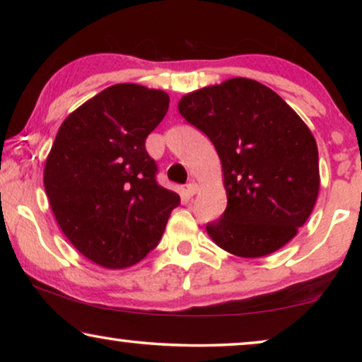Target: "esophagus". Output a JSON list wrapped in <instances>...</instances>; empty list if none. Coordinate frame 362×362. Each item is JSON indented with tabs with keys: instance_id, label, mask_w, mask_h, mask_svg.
I'll use <instances>...</instances> for the list:
<instances>
[{
	"instance_id": "34e87169",
	"label": "esophagus",
	"mask_w": 362,
	"mask_h": 362,
	"mask_svg": "<svg viewBox=\"0 0 362 362\" xmlns=\"http://www.w3.org/2000/svg\"><path fill=\"white\" fill-rule=\"evenodd\" d=\"M197 189H199V186H197L196 182H189V185H186V194L187 196H194Z\"/></svg>"
}]
</instances>
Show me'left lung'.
Listing matches in <instances>:
<instances>
[{"mask_svg":"<svg viewBox=\"0 0 362 362\" xmlns=\"http://www.w3.org/2000/svg\"><path fill=\"white\" fill-rule=\"evenodd\" d=\"M180 113L216 146L227 207L207 234L230 254L257 259L293 239L318 197V148L284 98L252 78L187 93Z\"/></svg>","mask_w":362,"mask_h":362,"instance_id":"obj_1","label":"left lung"}]
</instances>
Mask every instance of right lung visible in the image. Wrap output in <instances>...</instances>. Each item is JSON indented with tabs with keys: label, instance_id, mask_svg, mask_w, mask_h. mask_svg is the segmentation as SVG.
<instances>
[{
	"label": "right lung",
	"instance_id": "obj_1",
	"mask_svg": "<svg viewBox=\"0 0 362 362\" xmlns=\"http://www.w3.org/2000/svg\"><path fill=\"white\" fill-rule=\"evenodd\" d=\"M170 97L117 83L72 112L44 168V187L71 244L105 269L145 259L165 232L180 196L158 185L146 136L165 118Z\"/></svg>",
	"mask_w": 362,
	"mask_h": 362
}]
</instances>
